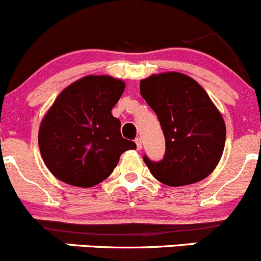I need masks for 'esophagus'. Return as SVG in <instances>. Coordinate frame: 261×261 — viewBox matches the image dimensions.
I'll use <instances>...</instances> for the list:
<instances>
[{"label":"esophagus","instance_id":"34e87169","mask_svg":"<svg viewBox=\"0 0 261 261\" xmlns=\"http://www.w3.org/2000/svg\"><path fill=\"white\" fill-rule=\"evenodd\" d=\"M136 144H137V149H142V139L141 138L136 139Z\"/></svg>","mask_w":261,"mask_h":261}]
</instances>
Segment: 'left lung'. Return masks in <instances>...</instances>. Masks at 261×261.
<instances>
[{"label": "left lung", "mask_w": 261, "mask_h": 261, "mask_svg": "<svg viewBox=\"0 0 261 261\" xmlns=\"http://www.w3.org/2000/svg\"><path fill=\"white\" fill-rule=\"evenodd\" d=\"M141 95L156 113L166 141L162 161L143 157L151 174L169 187L205 179L223 153L226 124L205 90L180 72H162L141 80Z\"/></svg>", "instance_id": "8db88e82"}]
</instances>
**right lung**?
Returning a JSON list of instances; mask_svg holds the SVG:
<instances>
[{
	"label": "right lung",
	"mask_w": 261,
	"mask_h": 261,
	"mask_svg": "<svg viewBox=\"0 0 261 261\" xmlns=\"http://www.w3.org/2000/svg\"><path fill=\"white\" fill-rule=\"evenodd\" d=\"M125 82L108 74H89L72 82L43 117L38 134L40 153L58 180L91 188L107 179L136 143L120 134L112 109Z\"/></svg>",
	"instance_id": "add662e5"
}]
</instances>
